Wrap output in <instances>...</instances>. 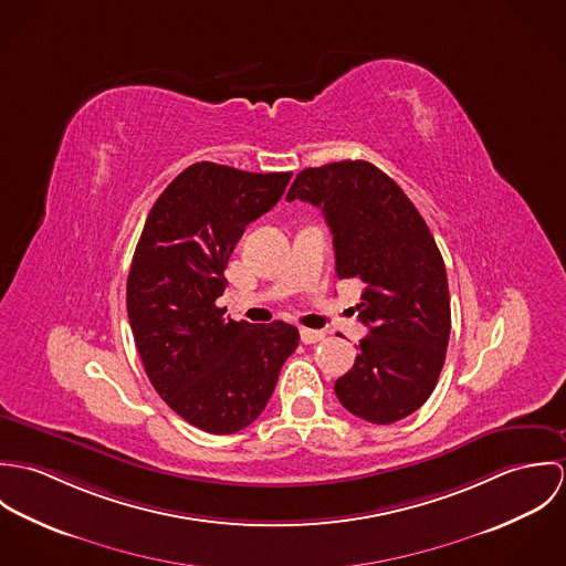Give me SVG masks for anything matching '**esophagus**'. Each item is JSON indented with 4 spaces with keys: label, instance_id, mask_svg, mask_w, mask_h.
Wrapping results in <instances>:
<instances>
[{
    "label": "esophagus",
    "instance_id": "obj_1",
    "mask_svg": "<svg viewBox=\"0 0 566 566\" xmlns=\"http://www.w3.org/2000/svg\"><path fill=\"white\" fill-rule=\"evenodd\" d=\"M301 339H303V344H318V342H323L324 333L323 331H314V328H303Z\"/></svg>",
    "mask_w": 566,
    "mask_h": 566
}]
</instances>
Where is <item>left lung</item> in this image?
Segmentation results:
<instances>
[{
	"label": "left lung",
	"instance_id": "left-lung-1",
	"mask_svg": "<svg viewBox=\"0 0 566 566\" xmlns=\"http://www.w3.org/2000/svg\"><path fill=\"white\" fill-rule=\"evenodd\" d=\"M321 207L333 233L337 279L364 283L353 368L335 381L339 403L390 424L424 403L440 377L451 333L442 254L403 189L368 161L303 169L287 200Z\"/></svg>",
	"mask_w": 566,
	"mask_h": 566
}]
</instances>
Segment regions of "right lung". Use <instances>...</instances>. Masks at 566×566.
Returning a JSON list of instances; mask_svg holds the SVG:
<instances>
[{
	"instance_id": "right-lung-1",
	"label": "right lung",
	"mask_w": 566,
	"mask_h": 566,
	"mask_svg": "<svg viewBox=\"0 0 566 566\" xmlns=\"http://www.w3.org/2000/svg\"><path fill=\"white\" fill-rule=\"evenodd\" d=\"M290 178L193 163L165 187L135 248L126 307L146 375L165 403L207 433L256 420L301 339L292 324L235 323L216 305L245 227L281 200Z\"/></svg>"
}]
</instances>
